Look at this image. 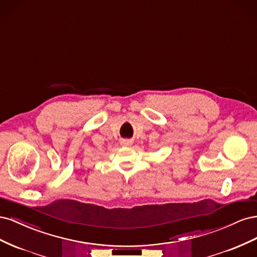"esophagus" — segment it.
<instances>
[{"mask_svg":"<svg viewBox=\"0 0 257 257\" xmlns=\"http://www.w3.org/2000/svg\"><path fill=\"white\" fill-rule=\"evenodd\" d=\"M122 145L123 146H130V145H132V141H130V139H123Z\"/></svg>","mask_w":257,"mask_h":257,"instance_id":"1","label":"esophagus"}]
</instances>
